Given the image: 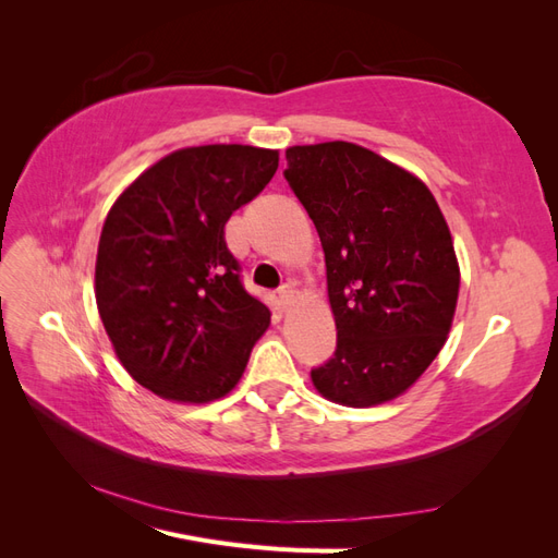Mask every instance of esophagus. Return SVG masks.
<instances>
[{"instance_id": "1", "label": "esophagus", "mask_w": 558, "mask_h": 558, "mask_svg": "<svg viewBox=\"0 0 558 558\" xmlns=\"http://www.w3.org/2000/svg\"><path fill=\"white\" fill-rule=\"evenodd\" d=\"M277 302H279V307L286 312L289 310L293 302H295V291H293V286H283V289H279V298H277Z\"/></svg>"}]
</instances>
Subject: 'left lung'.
Segmentation results:
<instances>
[{"label": "left lung", "mask_w": 558, "mask_h": 558, "mask_svg": "<svg viewBox=\"0 0 558 558\" xmlns=\"http://www.w3.org/2000/svg\"><path fill=\"white\" fill-rule=\"evenodd\" d=\"M286 181L326 253L335 356L312 381L330 402L396 400L445 347L461 269L428 185L351 142L286 148Z\"/></svg>", "instance_id": "8db88e82"}]
</instances>
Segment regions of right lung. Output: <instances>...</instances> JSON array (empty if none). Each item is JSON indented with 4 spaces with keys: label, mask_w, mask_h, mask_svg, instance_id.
Returning <instances> with one entry per match:
<instances>
[{
    "label": "right lung",
    "mask_w": 558,
    "mask_h": 558,
    "mask_svg": "<svg viewBox=\"0 0 558 558\" xmlns=\"http://www.w3.org/2000/svg\"><path fill=\"white\" fill-rule=\"evenodd\" d=\"M277 167L275 148H179L111 205L97 246L95 300L118 361L150 393L205 404L242 379L269 310L244 291L226 223Z\"/></svg>",
    "instance_id": "1"
}]
</instances>
